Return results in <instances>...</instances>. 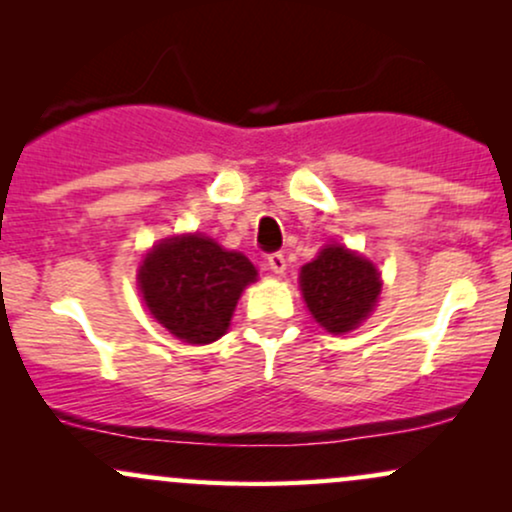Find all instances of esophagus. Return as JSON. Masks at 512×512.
<instances>
[{"label": "esophagus", "instance_id": "1", "mask_svg": "<svg viewBox=\"0 0 512 512\" xmlns=\"http://www.w3.org/2000/svg\"><path fill=\"white\" fill-rule=\"evenodd\" d=\"M269 262V269H272L274 274H284L286 272V257L281 255V252H272V255L267 257Z\"/></svg>", "mask_w": 512, "mask_h": 512}]
</instances>
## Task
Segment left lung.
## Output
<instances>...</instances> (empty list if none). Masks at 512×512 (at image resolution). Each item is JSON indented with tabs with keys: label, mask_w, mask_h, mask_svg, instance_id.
<instances>
[{
	"label": "left lung",
	"mask_w": 512,
	"mask_h": 512,
	"mask_svg": "<svg viewBox=\"0 0 512 512\" xmlns=\"http://www.w3.org/2000/svg\"><path fill=\"white\" fill-rule=\"evenodd\" d=\"M380 281L375 264L344 245H325L301 269V291L310 315L327 332L356 330L378 303Z\"/></svg>",
	"instance_id": "1"
}]
</instances>
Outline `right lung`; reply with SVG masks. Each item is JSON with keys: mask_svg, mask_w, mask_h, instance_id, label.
Wrapping results in <instances>:
<instances>
[{"mask_svg": "<svg viewBox=\"0 0 512 512\" xmlns=\"http://www.w3.org/2000/svg\"><path fill=\"white\" fill-rule=\"evenodd\" d=\"M149 313L187 344H209L231 325L240 293L257 279L243 252L223 250L202 233L161 240L139 264Z\"/></svg>", "mask_w": 512, "mask_h": 512, "instance_id": "obj_1", "label": "right lung"}]
</instances>
